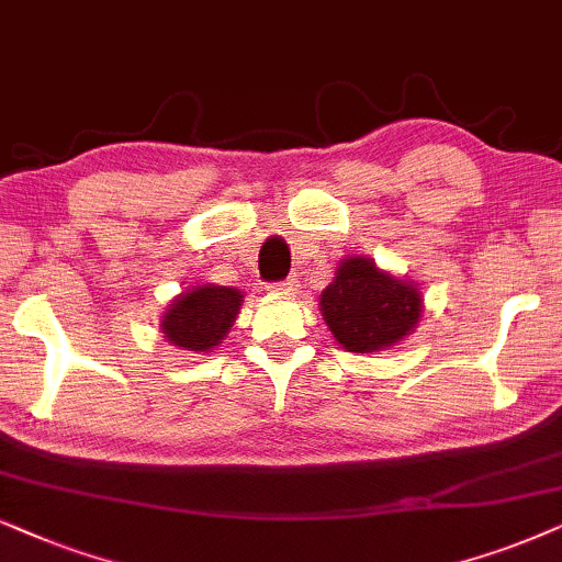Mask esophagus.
<instances>
[{
  "label": "esophagus",
  "mask_w": 562,
  "mask_h": 562,
  "mask_svg": "<svg viewBox=\"0 0 562 562\" xmlns=\"http://www.w3.org/2000/svg\"><path fill=\"white\" fill-rule=\"evenodd\" d=\"M269 290L277 295H293L297 285H295V280H285V282H277V285H269Z\"/></svg>",
  "instance_id": "1"
}]
</instances>
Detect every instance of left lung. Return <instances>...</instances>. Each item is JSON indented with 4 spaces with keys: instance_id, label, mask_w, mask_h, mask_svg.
Returning a JSON list of instances; mask_svg holds the SVG:
<instances>
[{
    "instance_id": "8db88e82",
    "label": "left lung",
    "mask_w": 562,
    "mask_h": 562,
    "mask_svg": "<svg viewBox=\"0 0 562 562\" xmlns=\"http://www.w3.org/2000/svg\"><path fill=\"white\" fill-rule=\"evenodd\" d=\"M318 311L341 349L372 355L393 349L416 331L424 295L414 282L368 257H344L318 297Z\"/></svg>"
}]
</instances>
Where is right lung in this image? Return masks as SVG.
<instances>
[{
    "label": "right lung",
    "mask_w": 562,
    "mask_h": 562,
    "mask_svg": "<svg viewBox=\"0 0 562 562\" xmlns=\"http://www.w3.org/2000/svg\"><path fill=\"white\" fill-rule=\"evenodd\" d=\"M241 303L244 293L236 288L213 282L192 285L164 308L159 328L171 347L205 355L226 339L241 313Z\"/></svg>",
    "instance_id": "add662e5"
}]
</instances>
